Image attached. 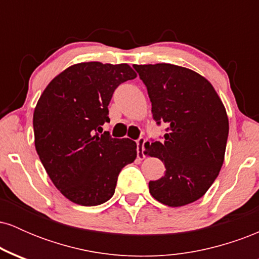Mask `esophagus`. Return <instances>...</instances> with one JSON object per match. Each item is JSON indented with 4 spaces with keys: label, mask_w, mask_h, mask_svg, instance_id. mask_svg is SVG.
Masks as SVG:
<instances>
[{
    "label": "esophagus",
    "mask_w": 259,
    "mask_h": 259,
    "mask_svg": "<svg viewBox=\"0 0 259 259\" xmlns=\"http://www.w3.org/2000/svg\"><path fill=\"white\" fill-rule=\"evenodd\" d=\"M145 144H146V139L140 138L138 141H136V146H138V157L139 158H142L145 157Z\"/></svg>",
    "instance_id": "esophagus-1"
}]
</instances>
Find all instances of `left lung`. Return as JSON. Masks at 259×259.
<instances>
[{"label": "left lung", "instance_id": "left-lung-1", "mask_svg": "<svg viewBox=\"0 0 259 259\" xmlns=\"http://www.w3.org/2000/svg\"><path fill=\"white\" fill-rule=\"evenodd\" d=\"M146 85L153 119L168 125L164 141L145 144V154L164 163L150 194L169 207L197 201L214 183L229 134L225 107L206 78L179 65L134 64Z\"/></svg>", "mask_w": 259, "mask_h": 259}]
</instances>
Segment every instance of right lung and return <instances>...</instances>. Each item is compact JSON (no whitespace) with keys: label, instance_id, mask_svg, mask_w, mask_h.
<instances>
[{"label":"right lung","instance_id":"1","mask_svg":"<svg viewBox=\"0 0 259 259\" xmlns=\"http://www.w3.org/2000/svg\"><path fill=\"white\" fill-rule=\"evenodd\" d=\"M135 78L125 63H78L58 74L37 101L35 148L50 179L74 203L108 201L120 170L138 156L135 141L101 134L113 92Z\"/></svg>","mask_w":259,"mask_h":259}]
</instances>
